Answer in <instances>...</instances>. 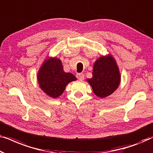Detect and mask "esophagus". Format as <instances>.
I'll return each instance as SVG.
<instances>
[{
  "label": "esophagus",
  "mask_w": 153,
  "mask_h": 153,
  "mask_svg": "<svg viewBox=\"0 0 153 153\" xmlns=\"http://www.w3.org/2000/svg\"><path fill=\"white\" fill-rule=\"evenodd\" d=\"M76 78L79 79V80H83L84 79V74L83 73H78L76 74Z\"/></svg>",
  "instance_id": "obj_1"
}]
</instances>
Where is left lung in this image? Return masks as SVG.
Listing matches in <instances>:
<instances>
[{"label":"left lung","mask_w":153,"mask_h":153,"mask_svg":"<svg viewBox=\"0 0 153 153\" xmlns=\"http://www.w3.org/2000/svg\"><path fill=\"white\" fill-rule=\"evenodd\" d=\"M87 81L98 97L103 98L114 93L120 81V72L114 58L111 56H102L96 60L93 77Z\"/></svg>","instance_id":"obj_1"}]
</instances>
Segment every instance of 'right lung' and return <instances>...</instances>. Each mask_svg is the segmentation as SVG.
<instances>
[{"instance_id": "obj_1", "label": "right lung", "mask_w": 153, "mask_h": 153, "mask_svg": "<svg viewBox=\"0 0 153 153\" xmlns=\"http://www.w3.org/2000/svg\"><path fill=\"white\" fill-rule=\"evenodd\" d=\"M41 89L50 97L56 98L61 95L66 85L76 80L74 74L65 72L62 62L57 58L45 60L37 74Z\"/></svg>"}]
</instances>
